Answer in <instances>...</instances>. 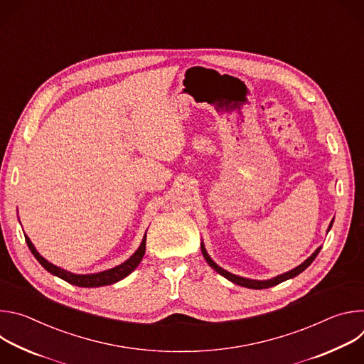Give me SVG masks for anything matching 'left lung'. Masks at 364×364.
<instances>
[{
	"label": "left lung",
	"instance_id": "left-lung-1",
	"mask_svg": "<svg viewBox=\"0 0 364 364\" xmlns=\"http://www.w3.org/2000/svg\"><path fill=\"white\" fill-rule=\"evenodd\" d=\"M333 222H334V220H331V223H330V226H328V230L331 229ZM328 230H327V232H328ZM320 250H321V246H320L313 255H311V256L306 259V261H304L299 267H296V268H294V269H291V271H288V272H285V274H282V275H278V277H275V278H272V279H267V281H256V279H247V278H243V277L233 275V274L228 272L226 269L220 268L218 264H215V262L212 261V257L209 256V253H207V250H205V247H204V245H203V242H201V253H203V256H204L207 264H209V265H210L216 272H219L222 277H225L226 279H229L230 282H233V284H236V285H240V287H245V288H250V289H265V288H271V287H275V285H278V284H281V282H284V281H287V279H289V278H294V277L299 275L302 271H305L311 264H313V261L317 257V255L320 253Z\"/></svg>",
	"mask_w": 364,
	"mask_h": 364
}]
</instances>
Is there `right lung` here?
Wrapping results in <instances>:
<instances>
[{
  "instance_id": "right-lung-1",
  "label": "right lung",
  "mask_w": 364,
  "mask_h": 364,
  "mask_svg": "<svg viewBox=\"0 0 364 364\" xmlns=\"http://www.w3.org/2000/svg\"><path fill=\"white\" fill-rule=\"evenodd\" d=\"M26 237V242H27V246L28 249L31 250V253L34 255V257L37 259V261L40 262V265L48 271L50 274H53L59 278H62L63 281L72 284V285H76V287H83V288H95V287H105V285H112L121 279H124L125 277H128L138 265L139 262L142 261V256L145 253V242H146V232L142 237V242L139 245V247L136 249V252L129 257L127 259V261L112 269H108V271H102V272H97V274H87V275H77V274H72V272H68L53 264H50L48 261H46V259L36 250L34 245L31 243V240L28 239L27 235H24Z\"/></svg>"
}]
</instances>
